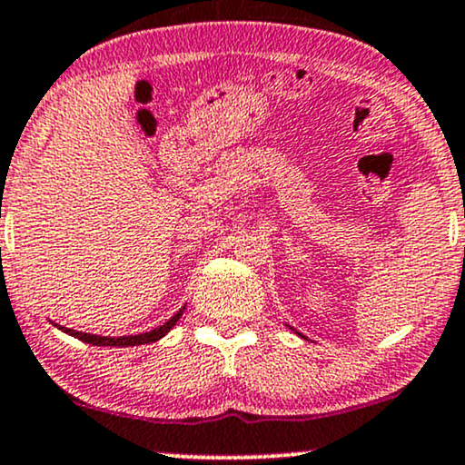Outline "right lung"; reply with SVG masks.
Instances as JSON below:
<instances>
[{"label": "right lung", "mask_w": 465, "mask_h": 465, "mask_svg": "<svg viewBox=\"0 0 465 465\" xmlns=\"http://www.w3.org/2000/svg\"><path fill=\"white\" fill-rule=\"evenodd\" d=\"M183 314V307L177 312L175 316L171 318V321H166L164 324H160V327L151 329L147 333H138V335H121V338H108V335H93V333H82V331H75V329H66V327H60V324H55V327L60 329V331L73 335V338L82 340V342L86 344H93V346H138V344H149V342H158L160 338H164L166 333L171 331L173 327H175V322L179 321V316Z\"/></svg>", "instance_id": "1"}]
</instances>
